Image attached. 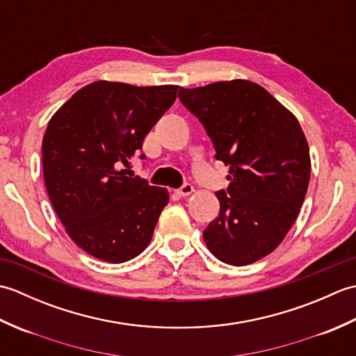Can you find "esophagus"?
<instances>
[{
  "mask_svg": "<svg viewBox=\"0 0 356 356\" xmlns=\"http://www.w3.org/2000/svg\"><path fill=\"white\" fill-rule=\"evenodd\" d=\"M193 191H194V186L191 185V184H184L182 186L179 188V190H176V193H177V195H180V197H186V195H190V194H193Z\"/></svg>",
  "mask_w": 356,
  "mask_h": 356,
  "instance_id": "34e87169",
  "label": "esophagus"
}]
</instances>
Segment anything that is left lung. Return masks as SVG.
I'll return each mask as SVG.
<instances>
[{
  "instance_id": "obj_1",
  "label": "left lung",
  "mask_w": 356,
  "mask_h": 356,
  "mask_svg": "<svg viewBox=\"0 0 356 356\" xmlns=\"http://www.w3.org/2000/svg\"><path fill=\"white\" fill-rule=\"evenodd\" d=\"M179 99L205 128L216 159L229 168L217 193L218 217L203 231L218 260L245 266L270 254L297 220L311 177L297 118L251 81L180 88Z\"/></svg>"
}]
</instances>
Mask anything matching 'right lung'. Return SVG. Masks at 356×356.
<instances>
[{"label": "right lung", "instance_id": "right-lung-1", "mask_svg": "<svg viewBox=\"0 0 356 356\" xmlns=\"http://www.w3.org/2000/svg\"><path fill=\"white\" fill-rule=\"evenodd\" d=\"M177 90L97 81L50 119L42 140L45 188L67 234L96 259L124 263L149 243L168 191L130 177L128 168Z\"/></svg>", "mask_w": 356, "mask_h": 356}]
</instances>
